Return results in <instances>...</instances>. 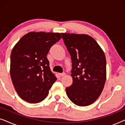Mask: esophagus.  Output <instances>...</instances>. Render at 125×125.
Wrapping results in <instances>:
<instances>
[{"mask_svg":"<svg viewBox=\"0 0 125 125\" xmlns=\"http://www.w3.org/2000/svg\"><path fill=\"white\" fill-rule=\"evenodd\" d=\"M59 74L60 75V76H64L65 75V73L64 72H63V73H59Z\"/></svg>","mask_w":125,"mask_h":125,"instance_id":"34e87169","label":"esophagus"}]
</instances>
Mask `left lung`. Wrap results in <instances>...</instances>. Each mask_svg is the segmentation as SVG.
Here are the masks:
<instances>
[{"label": "left lung", "instance_id": "1", "mask_svg": "<svg viewBox=\"0 0 125 125\" xmlns=\"http://www.w3.org/2000/svg\"><path fill=\"white\" fill-rule=\"evenodd\" d=\"M71 57L73 83L66 88L68 98L80 106L93 104L103 90L106 76L104 52L88 35L61 33Z\"/></svg>", "mask_w": 125, "mask_h": 125}]
</instances>
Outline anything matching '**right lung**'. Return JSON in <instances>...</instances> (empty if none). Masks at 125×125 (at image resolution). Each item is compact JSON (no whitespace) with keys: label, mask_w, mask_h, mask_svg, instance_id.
Here are the masks:
<instances>
[{"label":"right lung","mask_w":125,"mask_h":125,"mask_svg":"<svg viewBox=\"0 0 125 125\" xmlns=\"http://www.w3.org/2000/svg\"><path fill=\"white\" fill-rule=\"evenodd\" d=\"M61 37L59 33L31 32L13 47L10 74L15 90L23 100L38 103L48 95L57 78L51 71L47 55Z\"/></svg>","instance_id":"1"}]
</instances>
